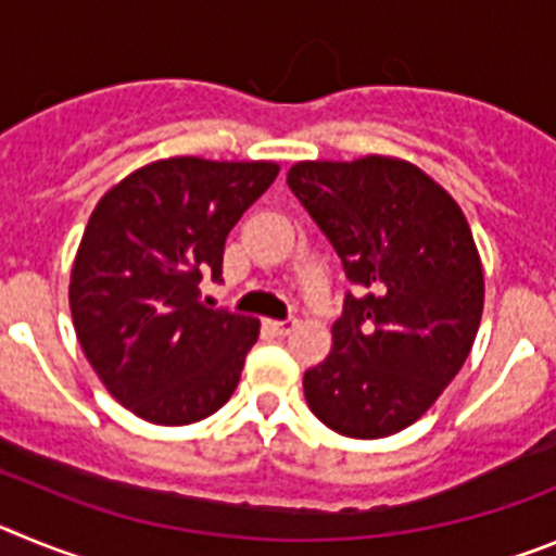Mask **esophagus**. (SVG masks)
<instances>
[{"label":"esophagus","mask_w":556,"mask_h":556,"mask_svg":"<svg viewBox=\"0 0 556 556\" xmlns=\"http://www.w3.org/2000/svg\"><path fill=\"white\" fill-rule=\"evenodd\" d=\"M267 326H269V331L278 333V337H287V333L294 331L298 320H294V317H283V320H269Z\"/></svg>","instance_id":"esophagus-1"}]
</instances>
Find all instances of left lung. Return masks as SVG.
<instances>
[{
    "instance_id": "obj_1",
    "label": "left lung",
    "mask_w": 556,
    "mask_h": 556,
    "mask_svg": "<svg viewBox=\"0 0 556 556\" xmlns=\"http://www.w3.org/2000/svg\"><path fill=\"white\" fill-rule=\"evenodd\" d=\"M292 194L337 250L356 287L333 323V348L303 376L328 429L378 440L426 415L465 365L484 306L468 219L406 161H303Z\"/></svg>"
}]
</instances>
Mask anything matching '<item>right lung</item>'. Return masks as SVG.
I'll use <instances>...</instances> for the list:
<instances>
[{
	"label": "right lung",
	"instance_id": "obj_1",
	"mask_svg": "<svg viewBox=\"0 0 556 556\" xmlns=\"http://www.w3.org/2000/svg\"><path fill=\"white\" fill-rule=\"evenodd\" d=\"M278 178L267 161H155L113 186L77 250L68 303L83 353L122 406L198 424L233 395L258 320L211 308L230 228Z\"/></svg>",
	"mask_w": 556,
	"mask_h": 556
}]
</instances>
